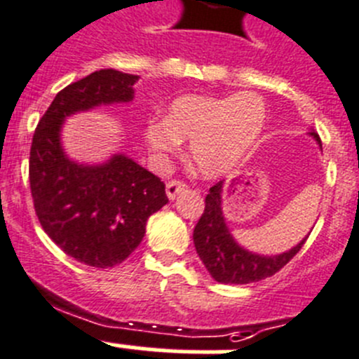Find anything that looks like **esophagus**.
I'll use <instances>...</instances> for the list:
<instances>
[{
    "instance_id": "esophagus-1",
    "label": "esophagus",
    "mask_w": 359,
    "mask_h": 359,
    "mask_svg": "<svg viewBox=\"0 0 359 359\" xmlns=\"http://www.w3.org/2000/svg\"><path fill=\"white\" fill-rule=\"evenodd\" d=\"M187 189V185L183 182H180V180H172V182L167 183L165 190H167V196H169V199H174V197L177 196L180 192H183V190Z\"/></svg>"
}]
</instances>
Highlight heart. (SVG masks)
<instances>
[{
  "label": "heart",
  "instance_id": "1",
  "mask_svg": "<svg viewBox=\"0 0 359 359\" xmlns=\"http://www.w3.org/2000/svg\"><path fill=\"white\" fill-rule=\"evenodd\" d=\"M267 103L252 92L177 97L169 117L151 119L146 139L154 151L174 153L192 140L190 158L205 176H220L255 147L267 126Z\"/></svg>",
  "mask_w": 359,
  "mask_h": 359
}]
</instances>
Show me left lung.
Segmentation results:
<instances>
[{"instance_id": "8db88e82", "label": "left lung", "mask_w": 359, "mask_h": 359, "mask_svg": "<svg viewBox=\"0 0 359 359\" xmlns=\"http://www.w3.org/2000/svg\"><path fill=\"white\" fill-rule=\"evenodd\" d=\"M310 135L322 147L320 137L315 131H310ZM220 194H222V182L215 183L210 189L205 199V212L194 228V244L197 255L215 281L226 285H248L271 278L301 251L308 236L290 251L276 256H259L240 248L224 222L220 208Z\"/></svg>"}]
</instances>
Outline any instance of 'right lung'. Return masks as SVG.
I'll use <instances>...</instances> for the list:
<instances>
[{
    "label": "right lung",
    "instance_id": "right-lung-1",
    "mask_svg": "<svg viewBox=\"0 0 359 359\" xmlns=\"http://www.w3.org/2000/svg\"><path fill=\"white\" fill-rule=\"evenodd\" d=\"M135 74L101 69L58 92L35 128L29 189L42 229L71 258L96 269L123 263L142 242L146 222L169 203L165 183L124 154L78 165L64 154L65 117L133 100Z\"/></svg>",
    "mask_w": 359,
    "mask_h": 359
}]
</instances>
